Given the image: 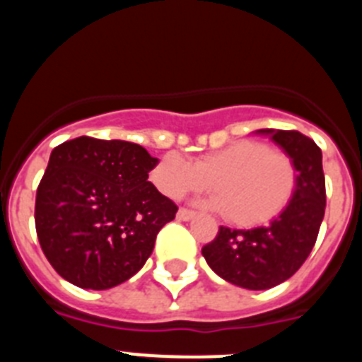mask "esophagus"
<instances>
[{
  "mask_svg": "<svg viewBox=\"0 0 362 362\" xmlns=\"http://www.w3.org/2000/svg\"><path fill=\"white\" fill-rule=\"evenodd\" d=\"M194 216H196V214L192 212V210H187V209H179V212H177L179 221H190V219H194Z\"/></svg>",
  "mask_w": 362,
  "mask_h": 362,
  "instance_id": "34e87169",
  "label": "esophagus"
}]
</instances>
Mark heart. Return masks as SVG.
<instances>
[{
    "instance_id": "obj_1",
    "label": "heart",
    "mask_w": 362,
    "mask_h": 362,
    "mask_svg": "<svg viewBox=\"0 0 362 362\" xmlns=\"http://www.w3.org/2000/svg\"><path fill=\"white\" fill-rule=\"evenodd\" d=\"M152 183L166 197L179 199L188 192L214 187L209 206L225 212L238 226L264 225L292 203L299 172L290 156L267 143L243 139L204 153L196 163L166 153L150 172Z\"/></svg>"
}]
</instances>
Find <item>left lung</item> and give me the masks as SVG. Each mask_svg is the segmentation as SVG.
<instances>
[{
    "mask_svg": "<svg viewBox=\"0 0 362 362\" xmlns=\"http://www.w3.org/2000/svg\"><path fill=\"white\" fill-rule=\"evenodd\" d=\"M270 136L299 172L292 203L268 225L250 230L221 226L203 246L209 267L228 283L246 290H268L296 274L312 252L326 206L322 153L313 139L297 130H257Z\"/></svg>",
    "mask_w": 362,
    "mask_h": 362,
    "instance_id": "obj_1",
    "label": "left lung"
}]
</instances>
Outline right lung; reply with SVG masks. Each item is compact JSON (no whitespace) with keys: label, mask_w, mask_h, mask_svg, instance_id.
<instances>
[{"label":"right lung","mask_w":362,"mask_h":362,"mask_svg":"<svg viewBox=\"0 0 362 362\" xmlns=\"http://www.w3.org/2000/svg\"><path fill=\"white\" fill-rule=\"evenodd\" d=\"M141 145L76 137L52 150L36 194V232L54 270L79 288L108 290L141 270L177 206L148 181Z\"/></svg>","instance_id":"1"}]
</instances>
